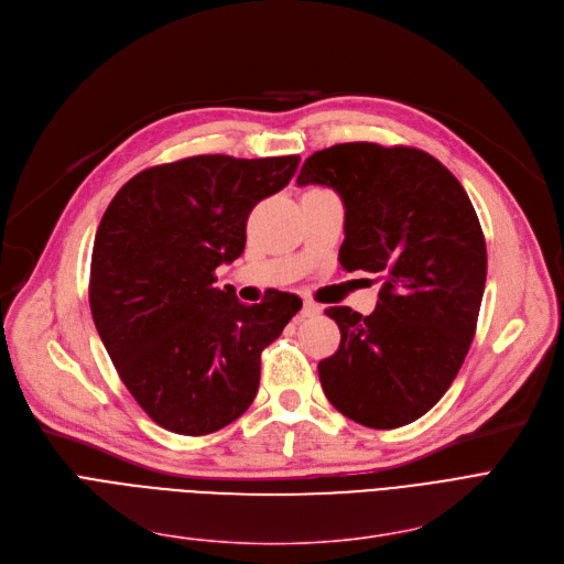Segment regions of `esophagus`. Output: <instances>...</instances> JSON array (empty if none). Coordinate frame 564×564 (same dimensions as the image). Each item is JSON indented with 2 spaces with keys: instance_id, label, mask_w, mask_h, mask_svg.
<instances>
[{
  "instance_id": "esophagus-1",
  "label": "esophagus",
  "mask_w": 564,
  "mask_h": 564,
  "mask_svg": "<svg viewBox=\"0 0 564 564\" xmlns=\"http://www.w3.org/2000/svg\"><path fill=\"white\" fill-rule=\"evenodd\" d=\"M321 312V307L314 301H305L303 303V316H316Z\"/></svg>"
}]
</instances>
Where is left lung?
Segmentation results:
<instances>
[{
  "mask_svg": "<svg viewBox=\"0 0 564 564\" xmlns=\"http://www.w3.org/2000/svg\"><path fill=\"white\" fill-rule=\"evenodd\" d=\"M344 204V271L383 282L369 316L328 307L337 351L318 362L330 404L371 429L422 417L447 392L475 337L487 243L454 174L413 147L348 142L312 153L299 185Z\"/></svg>",
  "mask_w": 564,
  "mask_h": 564,
  "instance_id": "left-lung-1",
  "label": "left lung"
}]
</instances>
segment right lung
<instances>
[{"instance_id":"1","label":"right lung","mask_w":564,"mask_h":564,"mask_svg":"<svg viewBox=\"0 0 564 564\" xmlns=\"http://www.w3.org/2000/svg\"><path fill=\"white\" fill-rule=\"evenodd\" d=\"M301 155H193L132 176L98 225L89 305L128 392L167 432L206 436L257 397L261 351L303 301L243 305L216 268L246 250L250 210L280 193Z\"/></svg>"}]
</instances>
